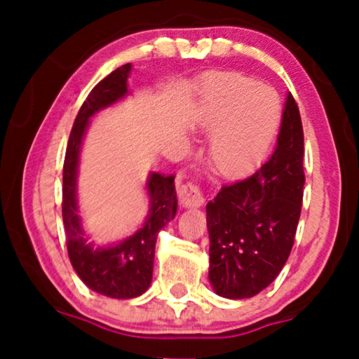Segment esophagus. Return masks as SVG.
Masks as SVG:
<instances>
[{"label": "esophagus", "instance_id": "1", "mask_svg": "<svg viewBox=\"0 0 359 359\" xmlns=\"http://www.w3.org/2000/svg\"><path fill=\"white\" fill-rule=\"evenodd\" d=\"M178 196L183 208H201L204 205V194L198 184H194L193 181L184 183L180 186Z\"/></svg>", "mask_w": 359, "mask_h": 359}]
</instances>
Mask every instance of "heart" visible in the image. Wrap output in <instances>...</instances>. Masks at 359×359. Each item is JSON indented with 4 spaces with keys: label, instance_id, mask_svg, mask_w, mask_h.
Here are the masks:
<instances>
[{
    "label": "heart",
    "instance_id": "heart-1",
    "mask_svg": "<svg viewBox=\"0 0 359 359\" xmlns=\"http://www.w3.org/2000/svg\"><path fill=\"white\" fill-rule=\"evenodd\" d=\"M281 114L278 93L252 76L229 73L205 80L198 93V124L212 132L210 168L227 178L248 173L271 147Z\"/></svg>",
    "mask_w": 359,
    "mask_h": 359
}]
</instances>
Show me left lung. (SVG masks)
Returning a JSON list of instances; mask_svg holds the SVG:
<instances>
[{"instance_id":"obj_1","label":"left lung","mask_w":359,"mask_h":359,"mask_svg":"<svg viewBox=\"0 0 359 359\" xmlns=\"http://www.w3.org/2000/svg\"><path fill=\"white\" fill-rule=\"evenodd\" d=\"M302 161L301 114L287 93L271 158L255 175L222 186L205 205L209 281L220 297L257 296L281 273L301 217Z\"/></svg>"}]
</instances>
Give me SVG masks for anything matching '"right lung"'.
Returning <instances> with one entry per match:
<instances>
[{"instance_id": "right-lung-1", "label": "right lung", "mask_w": 359, "mask_h": 359, "mask_svg": "<svg viewBox=\"0 0 359 359\" xmlns=\"http://www.w3.org/2000/svg\"><path fill=\"white\" fill-rule=\"evenodd\" d=\"M130 70V63H126L93 88L78 111L63 161L62 215L68 257L73 269L91 291L112 299L139 297L149 289L154 274L156 237L160 230L175 219L178 209L175 176L150 173L145 183L150 198L149 214L135 233L117 243L96 245L90 242V237L83 230L76 199L83 137L93 116L129 95L127 78Z\"/></svg>"}]
</instances>
